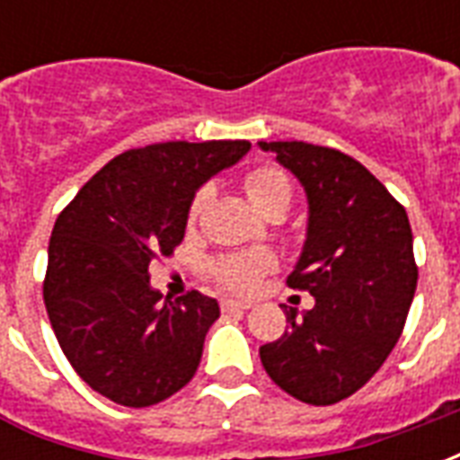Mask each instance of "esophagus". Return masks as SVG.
Segmentation results:
<instances>
[{
	"instance_id": "obj_1",
	"label": "esophagus",
	"mask_w": 460,
	"mask_h": 460,
	"mask_svg": "<svg viewBox=\"0 0 460 460\" xmlns=\"http://www.w3.org/2000/svg\"><path fill=\"white\" fill-rule=\"evenodd\" d=\"M251 305L249 303H239V300H231V298H224L221 300V313H246Z\"/></svg>"
}]
</instances>
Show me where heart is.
Returning a JSON list of instances; mask_svg holds the SVG:
<instances>
[{
  "label": "heart",
  "instance_id": "b5f03b06",
  "mask_svg": "<svg viewBox=\"0 0 460 460\" xmlns=\"http://www.w3.org/2000/svg\"><path fill=\"white\" fill-rule=\"evenodd\" d=\"M243 191L249 201L261 211V214H270V211H283L290 207L293 199V184H290L288 174L276 167V164H259L243 174ZM207 201V190H199L194 194V199L187 211V221L194 224L199 217L201 207ZM273 269V259L269 253H226L211 261V279L219 283L221 288L234 290V293H251L259 286L263 273Z\"/></svg>",
  "mask_w": 460,
  "mask_h": 460
}]
</instances>
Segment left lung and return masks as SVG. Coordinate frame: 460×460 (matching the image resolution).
Masks as SVG:
<instances>
[{
    "label": "left lung",
    "mask_w": 460,
    "mask_h": 460,
    "mask_svg": "<svg viewBox=\"0 0 460 460\" xmlns=\"http://www.w3.org/2000/svg\"><path fill=\"white\" fill-rule=\"evenodd\" d=\"M308 194V236L288 286L315 305L259 349L276 385L313 406L365 386L404 330L419 269L406 209L365 164L310 142H259Z\"/></svg>",
    "instance_id": "obj_1"
}]
</instances>
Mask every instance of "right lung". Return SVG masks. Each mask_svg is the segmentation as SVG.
<instances>
[{"mask_svg":"<svg viewBox=\"0 0 460 460\" xmlns=\"http://www.w3.org/2000/svg\"><path fill=\"white\" fill-rule=\"evenodd\" d=\"M249 147L174 140L122 152L58 214L46 313L75 375L115 404L164 402L197 372L219 303L199 290L162 303L147 269L181 243L194 191Z\"/></svg>","mask_w":460,"mask_h":460,"instance_id":"right-lung-1","label":"right lung"}]
</instances>
